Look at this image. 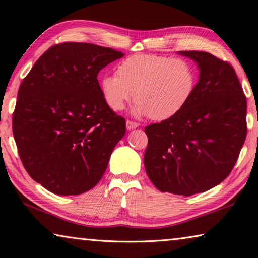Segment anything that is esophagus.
I'll list each match as a JSON object with an SVG mask.
<instances>
[{
	"label": "esophagus",
	"instance_id": "34e87169",
	"mask_svg": "<svg viewBox=\"0 0 258 258\" xmlns=\"http://www.w3.org/2000/svg\"><path fill=\"white\" fill-rule=\"evenodd\" d=\"M139 126H140L139 123L132 122V120H127V122H126V128H127L128 131L134 130V128H136V127H139Z\"/></svg>",
	"mask_w": 258,
	"mask_h": 258
}]
</instances>
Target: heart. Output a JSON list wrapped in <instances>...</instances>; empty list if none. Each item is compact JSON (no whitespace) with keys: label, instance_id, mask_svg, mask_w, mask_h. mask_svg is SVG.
I'll return each mask as SVG.
<instances>
[{"label":"heart","instance_id":"obj_1","mask_svg":"<svg viewBox=\"0 0 258 258\" xmlns=\"http://www.w3.org/2000/svg\"><path fill=\"white\" fill-rule=\"evenodd\" d=\"M196 84V70L186 59L136 54L117 65L116 76H104L101 92L113 111H122L134 93V115L166 120L187 105Z\"/></svg>","mask_w":258,"mask_h":258}]
</instances>
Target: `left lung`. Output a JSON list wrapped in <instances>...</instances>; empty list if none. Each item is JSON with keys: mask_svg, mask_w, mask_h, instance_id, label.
Returning <instances> with one entry per match:
<instances>
[{"mask_svg": "<svg viewBox=\"0 0 258 258\" xmlns=\"http://www.w3.org/2000/svg\"><path fill=\"white\" fill-rule=\"evenodd\" d=\"M197 64L194 95L176 116L145 127L147 176L161 191L190 196L225 179L247 133V103L234 69L211 53L180 51Z\"/></svg>", "mask_w": 258, "mask_h": 258, "instance_id": "8db88e82", "label": "left lung"}]
</instances>
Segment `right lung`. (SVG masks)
I'll use <instances>...</instances> for the list:
<instances>
[{"label": "right lung", "instance_id": "obj_1", "mask_svg": "<svg viewBox=\"0 0 258 258\" xmlns=\"http://www.w3.org/2000/svg\"><path fill=\"white\" fill-rule=\"evenodd\" d=\"M124 54L90 43L54 45L20 85L13 135L23 166L57 195L92 189L123 139L125 119L104 101L97 74Z\"/></svg>", "mask_w": 258, "mask_h": 258}]
</instances>
